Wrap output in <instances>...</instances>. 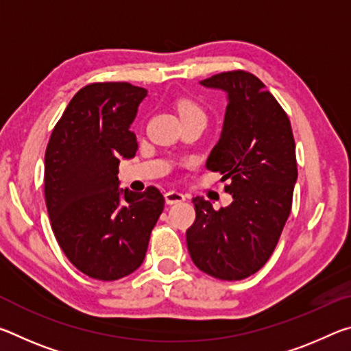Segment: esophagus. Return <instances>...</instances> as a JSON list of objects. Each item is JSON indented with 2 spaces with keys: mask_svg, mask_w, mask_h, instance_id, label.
Returning a JSON list of instances; mask_svg holds the SVG:
<instances>
[{
  "mask_svg": "<svg viewBox=\"0 0 351 351\" xmlns=\"http://www.w3.org/2000/svg\"><path fill=\"white\" fill-rule=\"evenodd\" d=\"M164 197H165V203L167 204H176V203H182V201H186V195L178 192V190H169Z\"/></svg>",
  "mask_w": 351,
  "mask_h": 351,
  "instance_id": "34e87169",
  "label": "esophagus"
}]
</instances>
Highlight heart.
<instances>
[{
    "instance_id": "heart-1",
    "label": "heart",
    "mask_w": 351,
    "mask_h": 351,
    "mask_svg": "<svg viewBox=\"0 0 351 351\" xmlns=\"http://www.w3.org/2000/svg\"><path fill=\"white\" fill-rule=\"evenodd\" d=\"M178 111H180V116L181 117L192 116V114H199V112H203L197 104L190 102V100H182V102H180V105H178Z\"/></svg>"
}]
</instances>
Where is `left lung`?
<instances>
[{
	"instance_id": "8db88e82",
	"label": "left lung",
	"mask_w": 351,
	"mask_h": 351,
	"mask_svg": "<svg viewBox=\"0 0 351 351\" xmlns=\"http://www.w3.org/2000/svg\"><path fill=\"white\" fill-rule=\"evenodd\" d=\"M199 85L226 93L228 106L206 167L229 180V206L215 210L193 198L197 218L186 232L197 268L221 280L252 276L271 257L293 204L295 144L287 112L260 79L229 71Z\"/></svg>"
}]
</instances>
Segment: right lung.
Here are the masks:
<instances>
[{
  "label": "right lung",
  "mask_w": 351,
  "mask_h": 351,
  "mask_svg": "<svg viewBox=\"0 0 351 351\" xmlns=\"http://www.w3.org/2000/svg\"><path fill=\"white\" fill-rule=\"evenodd\" d=\"M147 90L125 82L91 83L57 122L45 154V198L62 251L83 274L117 280L145 258L164 210L156 187H119L121 159L134 158L132 123Z\"/></svg>",
  "instance_id": "right-lung-1"
}]
</instances>
